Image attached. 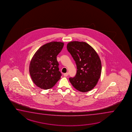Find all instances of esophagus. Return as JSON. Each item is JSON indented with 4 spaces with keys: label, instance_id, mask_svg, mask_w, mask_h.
Here are the masks:
<instances>
[{
    "label": "esophagus",
    "instance_id": "esophagus-1",
    "mask_svg": "<svg viewBox=\"0 0 132 132\" xmlns=\"http://www.w3.org/2000/svg\"><path fill=\"white\" fill-rule=\"evenodd\" d=\"M68 75H69V73H68V72H67V73H65L64 74V76L65 77H67V76Z\"/></svg>",
    "mask_w": 132,
    "mask_h": 132
}]
</instances>
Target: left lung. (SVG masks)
<instances>
[{
  "label": "left lung",
  "instance_id": "obj_1",
  "mask_svg": "<svg viewBox=\"0 0 132 132\" xmlns=\"http://www.w3.org/2000/svg\"><path fill=\"white\" fill-rule=\"evenodd\" d=\"M67 49L77 65L75 77L69 80L77 90L86 92L92 90L101 76V61L93 47L84 42L72 41L67 44Z\"/></svg>",
  "mask_w": 132,
  "mask_h": 132
}]
</instances>
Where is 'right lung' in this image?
Segmentation results:
<instances>
[{
  "label": "right lung",
  "mask_w": 132,
  "mask_h": 132,
  "mask_svg": "<svg viewBox=\"0 0 132 132\" xmlns=\"http://www.w3.org/2000/svg\"><path fill=\"white\" fill-rule=\"evenodd\" d=\"M64 45L63 42H51L42 46L34 54L29 70L32 81L38 87L50 89L60 79L57 56Z\"/></svg>",
  "instance_id": "add662e5"
}]
</instances>
